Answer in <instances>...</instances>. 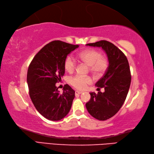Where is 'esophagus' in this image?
Here are the masks:
<instances>
[{
	"label": "esophagus",
	"mask_w": 154,
	"mask_h": 154,
	"mask_svg": "<svg viewBox=\"0 0 154 154\" xmlns=\"http://www.w3.org/2000/svg\"><path fill=\"white\" fill-rule=\"evenodd\" d=\"M75 95H80L81 93H82L81 91H75Z\"/></svg>",
	"instance_id": "1"
}]
</instances>
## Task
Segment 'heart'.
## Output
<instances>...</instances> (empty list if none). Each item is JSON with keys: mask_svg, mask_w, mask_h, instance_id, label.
<instances>
[{"mask_svg": "<svg viewBox=\"0 0 154 154\" xmlns=\"http://www.w3.org/2000/svg\"><path fill=\"white\" fill-rule=\"evenodd\" d=\"M79 59L89 66V71L95 76H101L109 67V59L107 57L102 55V53L98 50L88 49L83 50L79 53ZM77 63L71 55H69L65 60L64 67L65 70L71 73L76 68ZM92 82L91 78L88 76H82L77 75L70 79V83L75 88L83 90L87 85Z\"/></svg>", "mask_w": 154, "mask_h": 154, "instance_id": "1", "label": "heart"}]
</instances>
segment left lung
Masks as SVG:
<instances>
[{
  "label": "left lung",
  "instance_id": "8db88e82",
  "mask_svg": "<svg viewBox=\"0 0 154 154\" xmlns=\"http://www.w3.org/2000/svg\"><path fill=\"white\" fill-rule=\"evenodd\" d=\"M87 45L101 47L109 59V67L95 85L105 91L90 93L91 99L86 103L90 115L100 121L115 116L127 97L131 84V72L126 56L116 45L102 40Z\"/></svg>",
  "mask_w": 154,
  "mask_h": 154
}]
</instances>
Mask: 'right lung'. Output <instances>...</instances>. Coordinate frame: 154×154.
Wrapping results in <instances>:
<instances>
[{
	"instance_id": "1",
	"label": "right lung",
	"mask_w": 154,
	"mask_h": 154,
	"mask_svg": "<svg viewBox=\"0 0 154 154\" xmlns=\"http://www.w3.org/2000/svg\"><path fill=\"white\" fill-rule=\"evenodd\" d=\"M78 47L53 41L42 48L29 65L26 79L30 97L39 113L51 121L62 119L71 109L75 91L66 84L61 94L56 83L65 74L66 57Z\"/></svg>"
}]
</instances>
